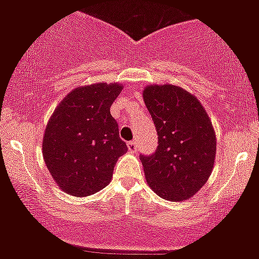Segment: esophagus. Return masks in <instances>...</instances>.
I'll use <instances>...</instances> for the list:
<instances>
[{
	"label": "esophagus",
	"instance_id": "obj_1",
	"mask_svg": "<svg viewBox=\"0 0 259 259\" xmlns=\"http://www.w3.org/2000/svg\"><path fill=\"white\" fill-rule=\"evenodd\" d=\"M127 148H129L130 152L137 151V142H134V141L127 142Z\"/></svg>",
	"mask_w": 259,
	"mask_h": 259
}]
</instances>
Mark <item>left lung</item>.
Listing matches in <instances>:
<instances>
[{
	"mask_svg": "<svg viewBox=\"0 0 259 259\" xmlns=\"http://www.w3.org/2000/svg\"><path fill=\"white\" fill-rule=\"evenodd\" d=\"M143 98L158 135L156 152L141 154L147 183L163 199H187L206 184L213 168L211 120L199 101L180 87L152 84Z\"/></svg>",
	"mask_w": 259,
	"mask_h": 259,
	"instance_id": "left-lung-1",
	"label": "left lung"
}]
</instances>
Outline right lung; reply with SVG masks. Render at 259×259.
Returning <instances> with one entry per match:
<instances>
[{
  "mask_svg": "<svg viewBox=\"0 0 259 259\" xmlns=\"http://www.w3.org/2000/svg\"><path fill=\"white\" fill-rule=\"evenodd\" d=\"M121 89L117 83L76 88L51 116L43 138V157L64 192L87 197L111 181L118 157L127 151L110 112Z\"/></svg>",
  "mask_w": 259,
  "mask_h": 259,
  "instance_id": "obj_1",
  "label": "right lung"
}]
</instances>
